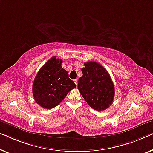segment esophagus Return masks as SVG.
Segmentation results:
<instances>
[{"mask_svg":"<svg viewBox=\"0 0 153 153\" xmlns=\"http://www.w3.org/2000/svg\"><path fill=\"white\" fill-rule=\"evenodd\" d=\"M74 81L75 84H76V86H77V84H78V79H75Z\"/></svg>","mask_w":153,"mask_h":153,"instance_id":"1","label":"esophagus"}]
</instances>
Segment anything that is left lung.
I'll return each instance as SVG.
<instances>
[{
	"label": "left lung",
	"instance_id": "left-lung-1",
	"mask_svg": "<svg viewBox=\"0 0 153 153\" xmlns=\"http://www.w3.org/2000/svg\"><path fill=\"white\" fill-rule=\"evenodd\" d=\"M82 76L78 79L77 88L91 108L104 111L113 103L115 88L110 75L103 66L95 62L84 63Z\"/></svg>",
	"mask_w": 153,
	"mask_h": 153
}]
</instances>
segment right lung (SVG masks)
<instances>
[{"instance_id": "add662e5", "label": "right lung", "mask_w": 153, "mask_h": 153, "mask_svg": "<svg viewBox=\"0 0 153 153\" xmlns=\"http://www.w3.org/2000/svg\"><path fill=\"white\" fill-rule=\"evenodd\" d=\"M62 60L56 56L47 61L38 72L33 83V95L38 105L46 109L58 106L68 93L76 87L62 67Z\"/></svg>"}]
</instances>
